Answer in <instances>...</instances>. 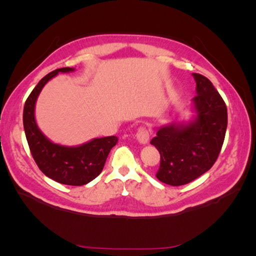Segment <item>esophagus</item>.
<instances>
[{
  "mask_svg": "<svg viewBox=\"0 0 256 256\" xmlns=\"http://www.w3.org/2000/svg\"><path fill=\"white\" fill-rule=\"evenodd\" d=\"M136 138L140 144H148V140H150V131L146 128H140L138 130V133H136Z\"/></svg>",
  "mask_w": 256,
  "mask_h": 256,
  "instance_id": "1",
  "label": "esophagus"
}]
</instances>
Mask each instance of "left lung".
<instances>
[{"label": "left lung", "mask_w": 256, "mask_h": 256, "mask_svg": "<svg viewBox=\"0 0 256 256\" xmlns=\"http://www.w3.org/2000/svg\"><path fill=\"white\" fill-rule=\"evenodd\" d=\"M196 96L188 121L172 122L157 130L150 144L158 150L160 166L156 177L170 186H182L208 172L224 144L226 106L211 81L192 74Z\"/></svg>", "instance_id": "8db88e82"}]
</instances>
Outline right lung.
Returning <instances> with one entry per match:
<instances>
[{"label": "right lung", "mask_w": 256, "mask_h": 256, "mask_svg": "<svg viewBox=\"0 0 256 256\" xmlns=\"http://www.w3.org/2000/svg\"><path fill=\"white\" fill-rule=\"evenodd\" d=\"M74 70L69 67L56 69L37 84L25 102L23 124L30 153L40 170L57 182L82 186L100 175L108 153L118 143V138H96L76 146L57 144L40 131L35 118L37 98L45 84L59 72L68 74Z\"/></svg>", "instance_id": "add662e5"}]
</instances>
